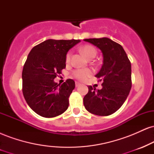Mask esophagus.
<instances>
[{
  "mask_svg": "<svg viewBox=\"0 0 154 154\" xmlns=\"http://www.w3.org/2000/svg\"><path fill=\"white\" fill-rule=\"evenodd\" d=\"M79 85H80V84H79V82H75V86H76V87H78Z\"/></svg>",
  "mask_w": 154,
  "mask_h": 154,
  "instance_id": "1",
  "label": "esophagus"
}]
</instances>
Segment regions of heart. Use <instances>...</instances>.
I'll use <instances>...</instances> for the list:
<instances>
[{
  "label": "heart",
  "mask_w": 154,
  "mask_h": 154,
  "mask_svg": "<svg viewBox=\"0 0 154 154\" xmlns=\"http://www.w3.org/2000/svg\"><path fill=\"white\" fill-rule=\"evenodd\" d=\"M81 52L88 59H93L95 56L97 54L96 49L94 47L92 46L91 45H82L79 48ZM71 51H69L66 55V62L69 63L71 59ZM93 74V71L91 69L84 68V69H77L74 70L72 72V75L75 77L76 79H79L80 81H84L87 79L88 77H91Z\"/></svg>",
  "instance_id": "heart-1"
}]
</instances>
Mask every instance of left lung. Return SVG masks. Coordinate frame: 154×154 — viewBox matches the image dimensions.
<instances>
[{
  "instance_id": "left-lung-1",
  "label": "left lung",
  "mask_w": 154,
  "mask_h": 154,
  "mask_svg": "<svg viewBox=\"0 0 154 154\" xmlns=\"http://www.w3.org/2000/svg\"><path fill=\"white\" fill-rule=\"evenodd\" d=\"M103 54V65L95 75L102 82L101 90L88 86L83 98L85 109L91 114L109 116L116 112L128 98L132 87L131 63L119 43L107 38L85 39Z\"/></svg>"
}]
</instances>
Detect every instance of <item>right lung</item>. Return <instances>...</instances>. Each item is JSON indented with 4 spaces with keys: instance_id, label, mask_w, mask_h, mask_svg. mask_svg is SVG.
Listing matches in <instances>:
<instances>
[{
    "instance_id": "1",
    "label": "right lung",
    "mask_w": 154,
    "mask_h": 154,
    "mask_svg": "<svg viewBox=\"0 0 154 154\" xmlns=\"http://www.w3.org/2000/svg\"><path fill=\"white\" fill-rule=\"evenodd\" d=\"M79 40H49L32 48L22 71V92L29 106L38 115L55 117L68 109L75 88L73 79L58 85L54 79L66 68V55Z\"/></svg>"
}]
</instances>
